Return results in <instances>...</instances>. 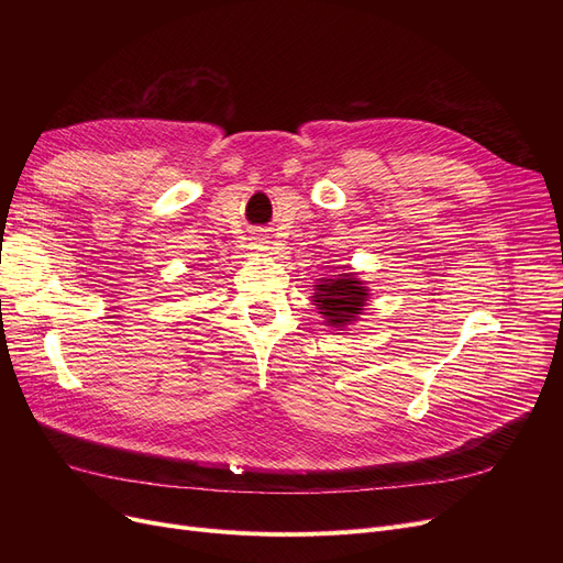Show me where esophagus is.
<instances>
[{"instance_id": "obj_1", "label": "esophagus", "mask_w": 563, "mask_h": 563, "mask_svg": "<svg viewBox=\"0 0 563 563\" xmlns=\"http://www.w3.org/2000/svg\"><path fill=\"white\" fill-rule=\"evenodd\" d=\"M253 249H257V251H269L272 246H269V240H266L264 234H257V236H253Z\"/></svg>"}]
</instances>
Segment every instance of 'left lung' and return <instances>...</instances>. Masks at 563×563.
Wrapping results in <instances>:
<instances>
[{
  "mask_svg": "<svg viewBox=\"0 0 563 563\" xmlns=\"http://www.w3.org/2000/svg\"><path fill=\"white\" fill-rule=\"evenodd\" d=\"M312 299L319 314L327 317L331 327H344V323L361 314L367 301V289L363 287V280L353 276H342L317 285Z\"/></svg>",
  "mask_w": 563,
  "mask_h": 563,
  "instance_id": "obj_1",
  "label": "left lung"
}]
</instances>
